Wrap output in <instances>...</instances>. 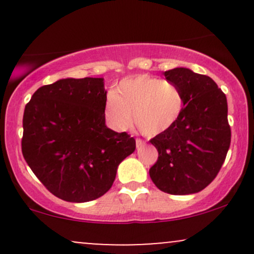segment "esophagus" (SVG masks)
Here are the masks:
<instances>
[{
	"label": "esophagus",
	"instance_id": "obj_1",
	"mask_svg": "<svg viewBox=\"0 0 254 254\" xmlns=\"http://www.w3.org/2000/svg\"><path fill=\"white\" fill-rule=\"evenodd\" d=\"M144 144H145V142L143 141V139H141V138H137V139H136V147H137V149H139V148H142Z\"/></svg>",
	"mask_w": 254,
	"mask_h": 254
}]
</instances>
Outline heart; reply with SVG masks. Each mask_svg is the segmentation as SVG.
<instances>
[{
  "mask_svg": "<svg viewBox=\"0 0 254 254\" xmlns=\"http://www.w3.org/2000/svg\"><path fill=\"white\" fill-rule=\"evenodd\" d=\"M184 98L173 82L139 74L125 77L107 95L105 115L119 130L133 122L147 135L165 132L177 123L183 112Z\"/></svg>",
  "mask_w": 254,
  "mask_h": 254,
  "instance_id": "heart-1",
  "label": "heart"
}]
</instances>
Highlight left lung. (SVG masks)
I'll use <instances>...</instances> for the list:
<instances>
[{
  "label": "left lung",
  "mask_w": 254,
  "mask_h": 254,
  "mask_svg": "<svg viewBox=\"0 0 254 254\" xmlns=\"http://www.w3.org/2000/svg\"><path fill=\"white\" fill-rule=\"evenodd\" d=\"M182 90L183 112L177 123L150 139L159 153L149 176L170 194L202 191L222 167L232 131L226 94L206 75L176 68L164 72Z\"/></svg>",
  "instance_id": "left-lung-1"
}]
</instances>
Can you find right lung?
I'll list each match as a JSON object with an SVG mask.
<instances>
[{"label": "right lung", "instance_id": "obj_1", "mask_svg": "<svg viewBox=\"0 0 254 254\" xmlns=\"http://www.w3.org/2000/svg\"><path fill=\"white\" fill-rule=\"evenodd\" d=\"M103 77L63 78L38 88L25 107L21 149L52 194L89 202L106 193L117 167L135 151L127 132L105 125Z\"/></svg>", "mask_w": 254, "mask_h": 254}]
</instances>
